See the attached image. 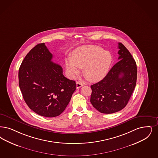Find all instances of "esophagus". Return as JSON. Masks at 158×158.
<instances>
[{
	"label": "esophagus",
	"mask_w": 158,
	"mask_h": 158,
	"mask_svg": "<svg viewBox=\"0 0 158 158\" xmlns=\"http://www.w3.org/2000/svg\"><path fill=\"white\" fill-rule=\"evenodd\" d=\"M83 86V84L81 82H77L76 83V88H80L81 87H82Z\"/></svg>",
	"instance_id": "esophagus-1"
}]
</instances>
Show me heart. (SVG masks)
Returning a JSON list of instances; mask_svg holds the SVG:
<instances>
[{"label":"heart","mask_w":158,"mask_h":158,"mask_svg":"<svg viewBox=\"0 0 158 158\" xmlns=\"http://www.w3.org/2000/svg\"><path fill=\"white\" fill-rule=\"evenodd\" d=\"M112 61L109 51H103L96 45H86L73 52L71 57L65 60V67L71 78L77 76L81 68H84L85 76L92 82H98L107 75Z\"/></svg>","instance_id":"1"}]
</instances>
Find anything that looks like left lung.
Instances as JSON below:
<instances>
[{
  "label": "left lung",
  "instance_id": "8db88e82",
  "mask_svg": "<svg viewBox=\"0 0 158 158\" xmlns=\"http://www.w3.org/2000/svg\"><path fill=\"white\" fill-rule=\"evenodd\" d=\"M119 61L102 81L91 85L90 102L103 114H113L125 107L135 88L136 63L126 47L118 44Z\"/></svg>",
  "mask_w": 158,
  "mask_h": 158
}]
</instances>
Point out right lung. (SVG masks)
Segmentation results:
<instances>
[{
	"label": "right lung",
	"instance_id": "right-lung-1",
	"mask_svg": "<svg viewBox=\"0 0 158 158\" xmlns=\"http://www.w3.org/2000/svg\"><path fill=\"white\" fill-rule=\"evenodd\" d=\"M44 43L35 46L26 55L19 70V85L27 105L40 116L60 115L76 90L74 81L63 76L60 65Z\"/></svg>",
	"mask_w": 158,
	"mask_h": 158
}]
</instances>
